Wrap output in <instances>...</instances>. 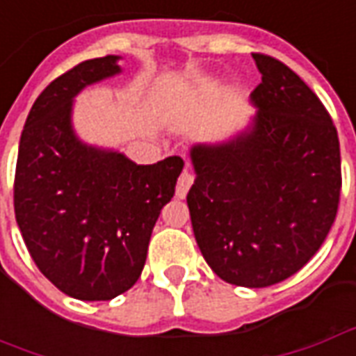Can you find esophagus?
Here are the masks:
<instances>
[{"mask_svg":"<svg viewBox=\"0 0 356 356\" xmlns=\"http://www.w3.org/2000/svg\"><path fill=\"white\" fill-rule=\"evenodd\" d=\"M193 173H191V170L188 168H185V171L181 173V177H179L177 181V188H175V196L177 198H185L186 193H188V188H191V185H193Z\"/></svg>","mask_w":356,"mask_h":356,"instance_id":"obj_1","label":"esophagus"}]
</instances>
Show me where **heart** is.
Returning a JSON list of instances; mask_svg holds the SVG:
<instances>
[{"label": "heart", "mask_w": 356, "mask_h": 356, "mask_svg": "<svg viewBox=\"0 0 356 356\" xmlns=\"http://www.w3.org/2000/svg\"><path fill=\"white\" fill-rule=\"evenodd\" d=\"M200 91H202V86H196L194 89H188V91H185V93H181L179 97H175V99L170 102V108L171 110L185 108V106H188V104H191V102L200 95Z\"/></svg>", "instance_id": "heart-1"}]
</instances>
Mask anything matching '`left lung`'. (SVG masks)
Segmentation results:
<instances>
[{
	"mask_svg": "<svg viewBox=\"0 0 356 356\" xmlns=\"http://www.w3.org/2000/svg\"><path fill=\"white\" fill-rule=\"evenodd\" d=\"M261 83L255 116L229 137L188 150L186 194L196 244L225 282L265 288L296 275L328 236L341 191L332 118L298 74L252 55Z\"/></svg>",
	"mask_w": 356,
	"mask_h": 356,
	"instance_id": "8db88e82",
	"label": "left lung"
}]
</instances>
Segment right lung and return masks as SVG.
<instances>
[{
    "label": "right lung",
    "mask_w": 356,
    "mask_h": 356,
    "mask_svg": "<svg viewBox=\"0 0 356 356\" xmlns=\"http://www.w3.org/2000/svg\"><path fill=\"white\" fill-rule=\"evenodd\" d=\"M120 55L91 58L51 81L20 135L15 216L32 259L66 296L108 301L137 282L183 160L135 163L118 148L81 139L74 102L120 76Z\"/></svg>",
    "instance_id": "right-lung-1"
}]
</instances>
